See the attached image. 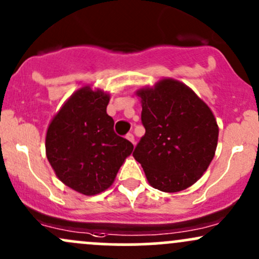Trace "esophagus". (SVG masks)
<instances>
[{
	"mask_svg": "<svg viewBox=\"0 0 259 259\" xmlns=\"http://www.w3.org/2000/svg\"><path fill=\"white\" fill-rule=\"evenodd\" d=\"M126 138H127V140H128L130 142H132L133 144H135V136H133L132 133H127V135H126Z\"/></svg>",
	"mask_w": 259,
	"mask_h": 259,
	"instance_id": "1",
	"label": "esophagus"
}]
</instances>
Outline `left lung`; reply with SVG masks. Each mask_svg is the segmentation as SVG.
Listing matches in <instances>:
<instances>
[{
	"instance_id": "1",
	"label": "left lung",
	"mask_w": 259,
	"mask_h": 259,
	"mask_svg": "<svg viewBox=\"0 0 259 259\" xmlns=\"http://www.w3.org/2000/svg\"><path fill=\"white\" fill-rule=\"evenodd\" d=\"M137 95L146 133L133 157L153 188L164 193L184 190L200 179L215 155L216 119L207 105L177 80L163 79Z\"/></svg>"
}]
</instances>
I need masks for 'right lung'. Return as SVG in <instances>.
Listing matches in <instances>:
<instances>
[{"label":"right lung","mask_w":259,"mask_h":259,"mask_svg":"<svg viewBox=\"0 0 259 259\" xmlns=\"http://www.w3.org/2000/svg\"><path fill=\"white\" fill-rule=\"evenodd\" d=\"M110 96L89 86L70 96L47 131V158L69 188L95 195L112 185L133 144L113 131Z\"/></svg>","instance_id":"add662e5"}]
</instances>
